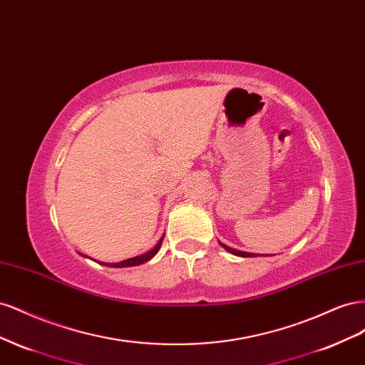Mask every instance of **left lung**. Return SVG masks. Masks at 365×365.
Listing matches in <instances>:
<instances>
[{
    "label": "left lung",
    "instance_id": "8db88e82",
    "mask_svg": "<svg viewBox=\"0 0 365 365\" xmlns=\"http://www.w3.org/2000/svg\"><path fill=\"white\" fill-rule=\"evenodd\" d=\"M220 247L225 248L228 252L235 254V256H239V257H257V256H262V254H256V252H245V251H239V250H235L231 247H227L225 244H222V242H219Z\"/></svg>",
    "mask_w": 365,
    "mask_h": 365
}]
</instances>
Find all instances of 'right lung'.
Returning a JSON list of instances; mask_svg holds the SVG:
<instances>
[{
	"label": "right lung",
	"instance_id": "right-lung-1",
	"mask_svg": "<svg viewBox=\"0 0 365 365\" xmlns=\"http://www.w3.org/2000/svg\"><path fill=\"white\" fill-rule=\"evenodd\" d=\"M163 239H164V236L157 242V245L153 247L152 250H149L148 252H145V254H140V256H135V257H130V259H126V260H121V262H117V263H106V262H97V263H101V264H105V267H109V268H129V267H138V264H143V263H146V262H149L153 256H155V254L158 252V250H160V247H161V244H163Z\"/></svg>",
	"mask_w": 365,
	"mask_h": 365
}]
</instances>
